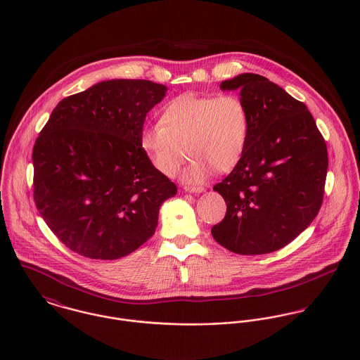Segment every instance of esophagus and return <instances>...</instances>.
Instances as JSON below:
<instances>
[{"mask_svg":"<svg viewBox=\"0 0 360 360\" xmlns=\"http://www.w3.org/2000/svg\"><path fill=\"white\" fill-rule=\"evenodd\" d=\"M186 191H187V193L201 194V193H204V191H205V188H204V187H188V188H186Z\"/></svg>","mask_w":360,"mask_h":360,"instance_id":"34e87169","label":"esophagus"}]
</instances>
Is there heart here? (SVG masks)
Returning <instances> with one entry per match:
<instances>
[{
	"label": "heart",
	"instance_id": "heart-1",
	"mask_svg": "<svg viewBox=\"0 0 360 360\" xmlns=\"http://www.w3.org/2000/svg\"><path fill=\"white\" fill-rule=\"evenodd\" d=\"M250 131L251 115L240 97L187 93L163 108L159 123L141 130L140 146L155 169L167 177L176 174L190 153L195 159L181 180L202 184L214 169L227 173L240 163Z\"/></svg>",
	"mask_w": 360,
	"mask_h": 360
}]
</instances>
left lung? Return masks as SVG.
<instances>
[{"label":"left lung","mask_w":360,"mask_h":360,"mask_svg":"<svg viewBox=\"0 0 360 360\" xmlns=\"http://www.w3.org/2000/svg\"><path fill=\"white\" fill-rule=\"evenodd\" d=\"M220 89L238 90L251 131L240 163L213 187L227 212L212 236L238 255L270 254L297 238L319 213L326 143L307 105L266 77L243 73Z\"/></svg>","instance_id":"obj_1"}]
</instances>
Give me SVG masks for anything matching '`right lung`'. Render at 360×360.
<instances>
[{"mask_svg": "<svg viewBox=\"0 0 360 360\" xmlns=\"http://www.w3.org/2000/svg\"><path fill=\"white\" fill-rule=\"evenodd\" d=\"M167 87L113 79L63 98L33 148L34 201L52 233L90 259L127 257L154 236L176 186L143 151L147 113Z\"/></svg>", "mask_w": 360, "mask_h": 360, "instance_id": "right-lung-1", "label": "right lung"}]
</instances>
